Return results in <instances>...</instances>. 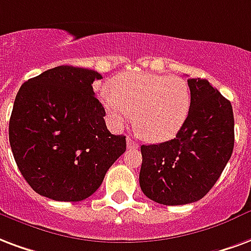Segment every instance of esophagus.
Returning a JSON list of instances; mask_svg holds the SVG:
<instances>
[{"label": "esophagus", "instance_id": "obj_1", "mask_svg": "<svg viewBox=\"0 0 251 251\" xmlns=\"http://www.w3.org/2000/svg\"><path fill=\"white\" fill-rule=\"evenodd\" d=\"M126 144H127V148H138V144H137L135 141L131 140V138H127V140H126Z\"/></svg>", "mask_w": 251, "mask_h": 251}]
</instances>
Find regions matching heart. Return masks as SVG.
<instances>
[{
  "label": "heart",
  "instance_id": "1",
  "mask_svg": "<svg viewBox=\"0 0 251 251\" xmlns=\"http://www.w3.org/2000/svg\"><path fill=\"white\" fill-rule=\"evenodd\" d=\"M109 124L120 129L131 118L145 140L163 142L181 130L190 111V90L176 75L125 73L101 90Z\"/></svg>",
  "mask_w": 251,
  "mask_h": 251
}]
</instances>
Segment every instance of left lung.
I'll list each match as a JSON object with an SVG mask.
<instances>
[{"mask_svg": "<svg viewBox=\"0 0 251 251\" xmlns=\"http://www.w3.org/2000/svg\"><path fill=\"white\" fill-rule=\"evenodd\" d=\"M187 85L190 111L176 138L141 146V190L161 205H186L203 198L234 148V116L229 100L207 79L189 78Z\"/></svg>", "mask_w": 251, "mask_h": 251, "instance_id": "1", "label": "left lung"}]
</instances>
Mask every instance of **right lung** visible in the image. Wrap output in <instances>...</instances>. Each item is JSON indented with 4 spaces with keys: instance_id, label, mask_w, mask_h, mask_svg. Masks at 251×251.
Returning a JSON list of instances; mask_svg holds the SVG:
<instances>
[{
    "instance_id": "1",
    "label": "right lung",
    "mask_w": 251,
    "mask_h": 251,
    "mask_svg": "<svg viewBox=\"0 0 251 251\" xmlns=\"http://www.w3.org/2000/svg\"><path fill=\"white\" fill-rule=\"evenodd\" d=\"M98 72L62 65L22 83L9 121V142L20 172L40 196L78 202L101 186L125 153L126 137L105 124L94 97Z\"/></svg>"
}]
</instances>
